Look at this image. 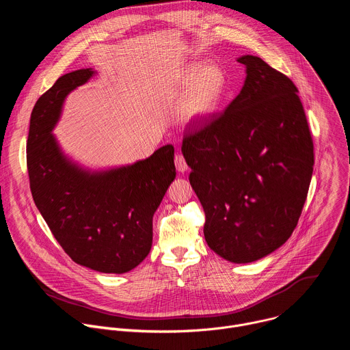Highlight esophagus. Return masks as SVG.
<instances>
[{
    "label": "esophagus",
    "mask_w": 350,
    "mask_h": 350,
    "mask_svg": "<svg viewBox=\"0 0 350 350\" xmlns=\"http://www.w3.org/2000/svg\"><path fill=\"white\" fill-rule=\"evenodd\" d=\"M174 163H176V169L180 173H184V172L188 170V165H187V162H185V159H184V157L181 154H177L174 157Z\"/></svg>",
    "instance_id": "1"
}]
</instances>
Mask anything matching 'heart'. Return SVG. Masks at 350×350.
Wrapping results in <instances>:
<instances>
[{"label":"heart","mask_w":350,"mask_h":350,"mask_svg":"<svg viewBox=\"0 0 350 350\" xmlns=\"http://www.w3.org/2000/svg\"><path fill=\"white\" fill-rule=\"evenodd\" d=\"M183 83L188 84L181 112L188 120H204L219 107L224 90L226 76L216 65H191L183 75Z\"/></svg>","instance_id":"obj_1"}]
</instances>
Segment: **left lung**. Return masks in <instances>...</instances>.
<instances>
[{"label": "left lung", "mask_w": 350, "mask_h": 350, "mask_svg": "<svg viewBox=\"0 0 350 350\" xmlns=\"http://www.w3.org/2000/svg\"><path fill=\"white\" fill-rule=\"evenodd\" d=\"M246 79L221 113L191 122L181 151L205 211V239L232 263L274 252L306 201L314 146L297 88L262 58L243 55Z\"/></svg>", "instance_id": "left-lung-1"}]
</instances>
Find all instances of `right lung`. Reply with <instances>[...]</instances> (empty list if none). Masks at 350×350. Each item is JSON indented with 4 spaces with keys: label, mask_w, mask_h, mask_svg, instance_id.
Segmentation results:
<instances>
[{
    "label": "right lung",
    "mask_w": 350,
    "mask_h": 350,
    "mask_svg": "<svg viewBox=\"0 0 350 350\" xmlns=\"http://www.w3.org/2000/svg\"><path fill=\"white\" fill-rule=\"evenodd\" d=\"M94 72L61 76L36 103L27 137L34 204L55 239L77 265L122 274L151 251L152 217L176 177L174 148L165 145L131 166L88 173L72 165L51 134L65 96Z\"/></svg>",
    "instance_id": "add662e5"
}]
</instances>
